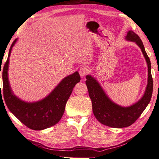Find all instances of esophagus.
I'll return each instance as SVG.
<instances>
[{
  "mask_svg": "<svg viewBox=\"0 0 159 159\" xmlns=\"http://www.w3.org/2000/svg\"><path fill=\"white\" fill-rule=\"evenodd\" d=\"M88 72V68L87 67H84V66H83L81 67L80 69H79V75L81 77H84L85 75H87V73Z\"/></svg>",
  "mask_w": 159,
  "mask_h": 159,
  "instance_id": "34e87169",
  "label": "esophagus"
}]
</instances>
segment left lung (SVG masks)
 <instances>
[{
    "label": "left lung",
    "mask_w": 159,
    "mask_h": 159,
    "mask_svg": "<svg viewBox=\"0 0 159 159\" xmlns=\"http://www.w3.org/2000/svg\"><path fill=\"white\" fill-rule=\"evenodd\" d=\"M125 39L135 42L139 46L148 65V83L144 95L139 101L130 106L122 107L109 98L95 78L91 75L86 76V84L92 101L93 114L100 123L111 128H125L134 124L150 103L153 90L151 64L143 43L139 36L131 30L128 31Z\"/></svg>",
    "instance_id": "obj_1"
}]
</instances>
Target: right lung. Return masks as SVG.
I'll return each mask as SVG.
<instances>
[{"instance_id": "1", "label": "right lung", "mask_w": 159, "mask_h": 159, "mask_svg": "<svg viewBox=\"0 0 159 159\" xmlns=\"http://www.w3.org/2000/svg\"><path fill=\"white\" fill-rule=\"evenodd\" d=\"M17 40V38L15 39L12 43L2 70L3 96L6 105L10 111L30 129L42 130L52 127L62 118L73 88L76 83L80 82V75L76 71L65 77L50 94L42 100L35 102H26L20 99L12 91L8 77L9 57Z\"/></svg>"}]
</instances>
